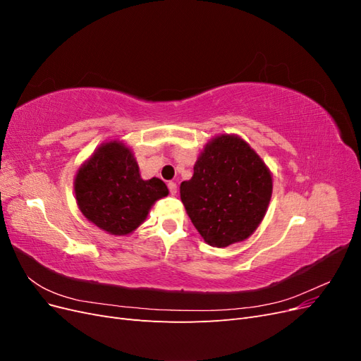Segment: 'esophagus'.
I'll return each instance as SVG.
<instances>
[{
	"instance_id": "obj_1",
	"label": "esophagus",
	"mask_w": 361,
	"mask_h": 361,
	"mask_svg": "<svg viewBox=\"0 0 361 361\" xmlns=\"http://www.w3.org/2000/svg\"><path fill=\"white\" fill-rule=\"evenodd\" d=\"M169 190H170V192L174 195L178 192V185H176V182H169Z\"/></svg>"
}]
</instances>
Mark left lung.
Masks as SVG:
<instances>
[{"mask_svg": "<svg viewBox=\"0 0 361 361\" xmlns=\"http://www.w3.org/2000/svg\"><path fill=\"white\" fill-rule=\"evenodd\" d=\"M272 194L265 162L238 135L212 138L180 183V200L197 232L212 247L241 243L264 220Z\"/></svg>", "mask_w": 361, "mask_h": 361, "instance_id": "1", "label": "left lung"}]
</instances>
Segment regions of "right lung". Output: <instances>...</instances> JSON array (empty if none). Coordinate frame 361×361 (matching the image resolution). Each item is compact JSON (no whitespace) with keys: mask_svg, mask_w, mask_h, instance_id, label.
<instances>
[{"mask_svg":"<svg viewBox=\"0 0 361 361\" xmlns=\"http://www.w3.org/2000/svg\"><path fill=\"white\" fill-rule=\"evenodd\" d=\"M73 190L87 220L116 236L133 233L154 203L169 195L161 179H141L133 150L117 140L101 145L82 164Z\"/></svg>","mask_w":361,"mask_h":361,"instance_id":"right-lung-1","label":"right lung"}]
</instances>
